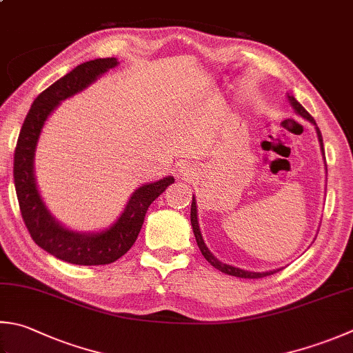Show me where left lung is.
<instances>
[{
	"label": "left lung",
	"instance_id": "left-lung-1",
	"mask_svg": "<svg viewBox=\"0 0 353 353\" xmlns=\"http://www.w3.org/2000/svg\"><path fill=\"white\" fill-rule=\"evenodd\" d=\"M288 99L289 103L292 105V109L295 110V114H298L300 117H303L304 119H307L309 123H312L315 125V130H316V137H318V141H320V145H321V154H323V158H324V148H323V137H321V132L320 129H318V125L315 123V119L310 117V114L307 110H305L303 105L296 101L294 95L288 94ZM325 159V158H324ZM325 174H327V168H325ZM190 223H192V229H194V235H195V239H196V244L199 250H201V254L204 255V258L208 259V261L214 265L215 269L221 270L223 274H228V275H232V276H238V278H263V276H268V275H272L275 274V272L281 270V269H275V270H269V272H250V270H244V269H239V268H235V265H230V264H225V263H221L219 259L212 254V252L208 249V245H205L204 239H203V235H201V229H199V224H198V210H196V199H195V195L192 196V208H190Z\"/></svg>",
	"mask_w": 353,
	"mask_h": 353
}]
</instances>
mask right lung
Returning <instances> with one entry per match:
<instances>
[{
	"mask_svg": "<svg viewBox=\"0 0 353 353\" xmlns=\"http://www.w3.org/2000/svg\"><path fill=\"white\" fill-rule=\"evenodd\" d=\"M118 64L117 58L92 59L59 78L33 101L18 137L13 179L26 228L39 248L70 264L101 265L121 258L137 241L149 205L175 181L174 176L169 175L159 181L139 185L117 221L98 232H78L65 228L50 214L39 195L35 178V152L48 118L59 103L83 92Z\"/></svg>",
	"mask_w": 353,
	"mask_h": 353,
	"instance_id": "obj_1",
	"label": "right lung"
}]
</instances>
